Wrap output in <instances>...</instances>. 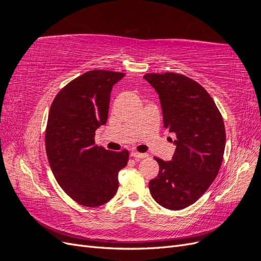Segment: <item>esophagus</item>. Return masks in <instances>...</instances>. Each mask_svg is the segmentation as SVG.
<instances>
[{
  "instance_id": "obj_1",
  "label": "esophagus",
  "mask_w": 261,
  "mask_h": 261,
  "mask_svg": "<svg viewBox=\"0 0 261 261\" xmlns=\"http://www.w3.org/2000/svg\"><path fill=\"white\" fill-rule=\"evenodd\" d=\"M132 156L135 158V159H145V158L148 156L147 153H140V152H137V151H134L132 152Z\"/></svg>"
}]
</instances>
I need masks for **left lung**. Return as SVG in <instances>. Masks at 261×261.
Listing matches in <instances>:
<instances>
[{
    "label": "left lung",
    "mask_w": 261,
    "mask_h": 261,
    "mask_svg": "<svg viewBox=\"0 0 261 261\" xmlns=\"http://www.w3.org/2000/svg\"><path fill=\"white\" fill-rule=\"evenodd\" d=\"M144 78L159 94L163 126L176 135L172 160L155 158L159 174L149 181L150 193L164 208L184 209L218 175L225 148L223 118L207 90L191 78L175 73Z\"/></svg>",
    "instance_id": "1"
}]
</instances>
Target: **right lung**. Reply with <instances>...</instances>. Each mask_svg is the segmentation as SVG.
<instances>
[{
    "label": "right lung",
    "instance_id": "add662e5",
    "mask_svg": "<svg viewBox=\"0 0 261 261\" xmlns=\"http://www.w3.org/2000/svg\"><path fill=\"white\" fill-rule=\"evenodd\" d=\"M123 73L94 69L75 78L52 102L45 150L53 174L70 198L85 207L102 206L118 188V172L128 151L94 145L96 130L108 120L110 96Z\"/></svg>",
    "mask_w": 261,
    "mask_h": 261
}]
</instances>
